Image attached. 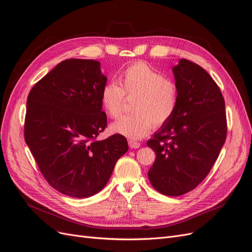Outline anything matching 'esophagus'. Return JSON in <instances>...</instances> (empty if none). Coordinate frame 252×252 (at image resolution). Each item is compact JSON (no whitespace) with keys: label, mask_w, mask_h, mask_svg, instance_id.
I'll use <instances>...</instances> for the list:
<instances>
[{"label":"esophagus","mask_w":252,"mask_h":252,"mask_svg":"<svg viewBox=\"0 0 252 252\" xmlns=\"http://www.w3.org/2000/svg\"><path fill=\"white\" fill-rule=\"evenodd\" d=\"M128 144H129V146H130V148H134V149L139 148L141 146V144L139 142H135L133 140H129Z\"/></svg>","instance_id":"esophagus-1"}]
</instances>
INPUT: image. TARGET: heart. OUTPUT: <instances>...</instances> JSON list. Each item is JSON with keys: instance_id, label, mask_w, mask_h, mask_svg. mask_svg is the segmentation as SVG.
Listing matches in <instances>:
<instances>
[{"instance_id": "1", "label": "heart", "mask_w": 252, "mask_h": 252, "mask_svg": "<svg viewBox=\"0 0 252 252\" xmlns=\"http://www.w3.org/2000/svg\"><path fill=\"white\" fill-rule=\"evenodd\" d=\"M119 85L108 82L100 93L102 108L111 119L121 116L126 96H134L131 114L122 117L111 129L130 140H140L156 126L167 123L178 108L179 90L175 83L143 62L127 66L119 74Z\"/></svg>"}]
</instances>
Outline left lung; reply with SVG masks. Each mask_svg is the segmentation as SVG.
I'll use <instances>...</instances> for the list:
<instances>
[{
  "label": "left lung",
  "mask_w": 252,
  "mask_h": 252,
  "mask_svg": "<svg viewBox=\"0 0 252 252\" xmlns=\"http://www.w3.org/2000/svg\"><path fill=\"white\" fill-rule=\"evenodd\" d=\"M172 70L178 108L147 142L157 156L148 178L158 192L179 196L207 177L225 143L227 119L223 94L207 71L186 59Z\"/></svg>",
  "instance_id": "obj_1"
}]
</instances>
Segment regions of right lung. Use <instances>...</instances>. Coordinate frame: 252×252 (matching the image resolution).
Instances as JSON below:
<instances>
[{
    "label": "right lung",
    "mask_w": 252,
    "mask_h": 252,
    "mask_svg": "<svg viewBox=\"0 0 252 252\" xmlns=\"http://www.w3.org/2000/svg\"><path fill=\"white\" fill-rule=\"evenodd\" d=\"M106 81L97 61L68 59L27 97L25 142L48 184L68 196L101 191L128 150L122 134L96 140L107 126L100 100Z\"/></svg>",
    "instance_id": "add662e5"
}]
</instances>
